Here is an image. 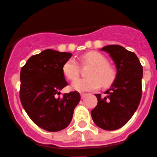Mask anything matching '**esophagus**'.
Listing matches in <instances>:
<instances>
[{
	"label": "esophagus",
	"instance_id": "1",
	"mask_svg": "<svg viewBox=\"0 0 157 157\" xmlns=\"http://www.w3.org/2000/svg\"><path fill=\"white\" fill-rule=\"evenodd\" d=\"M86 95H87V93H83V92L81 93V97H82V98H84Z\"/></svg>",
	"mask_w": 157,
	"mask_h": 157
}]
</instances>
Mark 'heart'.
Returning <instances> with one entry per match:
<instances>
[{"instance_id":"obj_1","label":"heart","mask_w":157,"mask_h":157,"mask_svg":"<svg viewBox=\"0 0 157 157\" xmlns=\"http://www.w3.org/2000/svg\"><path fill=\"white\" fill-rule=\"evenodd\" d=\"M82 64L92 65L89 70V77L81 78L72 83V87L79 92L95 91L102 86L109 87L112 85L116 78V73L108 60L102 54L92 51L83 55L81 58ZM62 72L70 81H74L80 74V65L75 59H70L64 63Z\"/></svg>"}]
</instances>
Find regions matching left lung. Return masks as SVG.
<instances>
[{
	"label": "left lung",
	"mask_w": 157,
	"mask_h": 157,
	"mask_svg": "<svg viewBox=\"0 0 157 157\" xmlns=\"http://www.w3.org/2000/svg\"><path fill=\"white\" fill-rule=\"evenodd\" d=\"M102 50L108 52L114 61L117 75L104 97L96 95L98 105L91 114L98 127L105 130H115L131 118L140 104L143 68L135 53L120 45H108Z\"/></svg>",
	"instance_id": "8db88e82"
}]
</instances>
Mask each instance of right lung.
Wrapping results in <instances>:
<instances>
[{
  "label": "right lung",
  "mask_w": 157,
  "mask_h": 157,
  "mask_svg": "<svg viewBox=\"0 0 157 157\" xmlns=\"http://www.w3.org/2000/svg\"><path fill=\"white\" fill-rule=\"evenodd\" d=\"M71 55L46 49L30 57L21 69V103L33 122L47 131L66 128L81 99L76 91L59 97V90L68 85L62 66Z\"/></svg>",
  "instance_id": "obj_1"
}]
</instances>
